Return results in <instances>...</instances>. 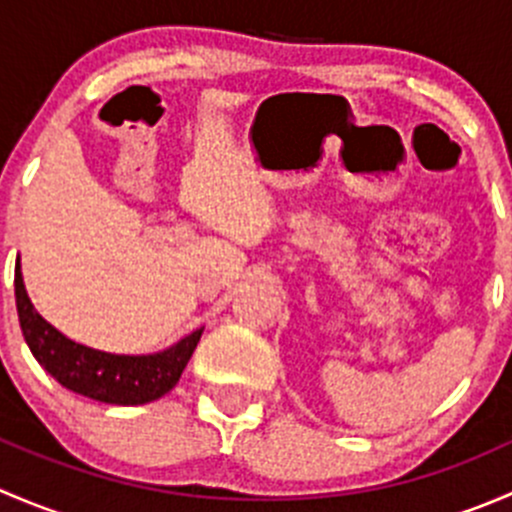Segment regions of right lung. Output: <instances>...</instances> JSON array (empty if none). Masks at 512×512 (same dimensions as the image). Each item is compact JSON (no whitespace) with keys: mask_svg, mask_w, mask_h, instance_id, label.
Here are the masks:
<instances>
[{"mask_svg":"<svg viewBox=\"0 0 512 512\" xmlns=\"http://www.w3.org/2000/svg\"><path fill=\"white\" fill-rule=\"evenodd\" d=\"M19 324L34 359L69 391L101 404L141 406L168 394L200 342L203 327L156 354H111L71 342L34 309L24 289L22 267H14Z\"/></svg>","mask_w":512,"mask_h":512,"instance_id":"add662e5","label":"right lung"}]
</instances>
